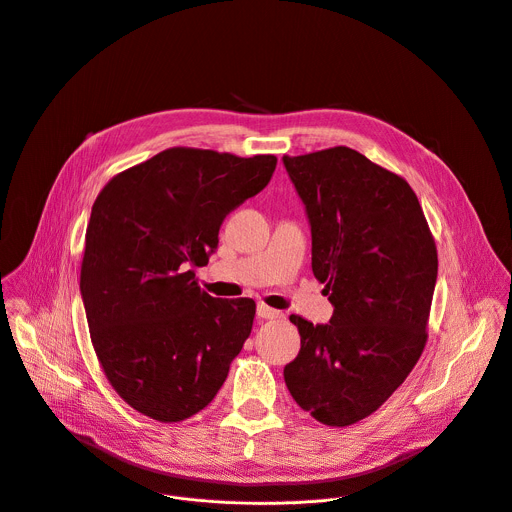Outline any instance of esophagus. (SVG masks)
<instances>
[{"label": "esophagus", "mask_w": 512, "mask_h": 512, "mask_svg": "<svg viewBox=\"0 0 512 512\" xmlns=\"http://www.w3.org/2000/svg\"><path fill=\"white\" fill-rule=\"evenodd\" d=\"M257 316L263 318V320H281V318H283V312L273 310V308H269V306H265V304H259V306H257Z\"/></svg>", "instance_id": "obj_1"}]
</instances>
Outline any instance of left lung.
<instances>
[{
    "label": "left lung",
    "mask_w": 512,
    "mask_h": 512,
    "mask_svg": "<svg viewBox=\"0 0 512 512\" xmlns=\"http://www.w3.org/2000/svg\"><path fill=\"white\" fill-rule=\"evenodd\" d=\"M312 227V271L334 306L328 324L289 316L300 354L283 379L330 427L375 413L407 379L425 342L437 249L405 178L346 145L283 156Z\"/></svg>",
    "instance_id": "1"
}]
</instances>
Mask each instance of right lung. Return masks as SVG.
Masks as SVG:
<instances>
[{
  "label": "right lung",
  "instance_id": "1",
  "mask_svg": "<svg viewBox=\"0 0 512 512\" xmlns=\"http://www.w3.org/2000/svg\"><path fill=\"white\" fill-rule=\"evenodd\" d=\"M275 164V156L170 148L99 192L81 296L107 381L141 415L184 421L223 387L255 302L208 296L194 267L208 263L227 214L267 186Z\"/></svg>",
  "mask_w": 512,
  "mask_h": 512
}]
</instances>
